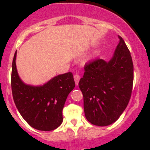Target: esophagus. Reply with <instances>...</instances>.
Masks as SVG:
<instances>
[{
	"mask_svg": "<svg viewBox=\"0 0 150 150\" xmlns=\"http://www.w3.org/2000/svg\"><path fill=\"white\" fill-rule=\"evenodd\" d=\"M80 79H81V77H80L79 75L76 74V75H74V80H75V85H76V86H78V83H79Z\"/></svg>",
	"mask_w": 150,
	"mask_h": 150,
	"instance_id": "1",
	"label": "esophagus"
}]
</instances>
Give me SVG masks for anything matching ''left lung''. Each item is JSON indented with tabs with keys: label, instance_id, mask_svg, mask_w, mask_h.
Segmentation results:
<instances>
[{
	"label": "left lung",
	"instance_id": "8db88e82",
	"mask_svg": "<svg viewBox=\"0 0 150 150\" xmlns=\"http://www.w3.org/2000/svg\"><path fill=\"white\" fill-rule=\"evenodd\" d=\"M112 58L107 62L96 59L85 65L79 81L83 96L84 112L88 121L98 126L115 122L126 108L132 93L134 64L123 39Z\"/></svg>",
	"mask_w": 150,
	"mask_h": 150
}]
</instances>
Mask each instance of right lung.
<instances>
[{"label": "right lung", "mask_w": 150, "mask_h": 150, "mask_svg": "<svg viewBox=\"0 0 150 150\" xmlns=\"http://www.w3.org/2000/svg\"><path fill=\"white\" fill-rule=\"evenodd\" d=\"M16 51L11 71L13 99L22 117L33 128L49 131L63 121L62 110L68 94L75 88L72 72L57 75L41 86L24 83L16 67Z\"/></svg>", "instance_id": "add662e5"}]
</instances>
